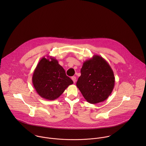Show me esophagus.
Instances as JSON below:
<instances>
[{"label": "esophagus", "instance_id": "1", "mask_svg": "<svg viewBox=\"0 0 146 146\" xmlns=\"http://www.w3.org/2000/svg\"><path fill=\"white\" fill-rule=\"evenodd\" d=\"M71 79L72 80V81L74 82V83H75L76 82V78L75 76H72V77L71 78Z\"/></svg>", "mask_w": 146, "mask_h": 146}]
</instances>
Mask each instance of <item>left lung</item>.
Segmentation results:
<instances>
[{
  "label": "left lung",
  "instance_id": "obj_1",
  "mask_svg": "<svg viewBox=\"0 0 146 146\" xmlns=\"http://www.w3.org/2000/svg\"><path fill=\"white\" fill-rule=\"evenodd\" d=\"M115 79L113 70L99 55L83 63L76 86L86 101L91 104L104 102L111 94Z\"/></svg>",
  "mask_w": 146,
  "mask_h": 146
}]
</instances>
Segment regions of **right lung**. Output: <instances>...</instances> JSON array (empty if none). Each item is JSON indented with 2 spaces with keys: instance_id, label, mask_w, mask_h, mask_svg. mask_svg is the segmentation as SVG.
<instances>
[{
  "instance_id": "right-lung-1",
  "label": "right lung",
  "mask_w": 146,
  "mask_h": 146,
  "mask_svg": "<svg viewBox=\"0 0 146 146\" xmlns=\"http://www.w3.org/2000/svg\"><path fill=\"white\" fill-rule=\"evenodd\" d=\"M32 82L37 93L47 100H56L74 83L58 61L49 56L43 57L37 64Z\"/></svg>"
}]
</instances>
